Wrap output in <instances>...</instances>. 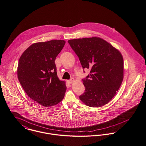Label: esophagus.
<instances>
[{
    "instance_id": "esophagus-1",
    "label": "esophagus",
    "mask_w": 146,
    "mask_h": 146,
    "mask_svg": "<svg viewBox=\"0 0 146 146\" xmlns=\"http://www.w3.org/2000/svg\"><path fill=\"white\" fill-rule=\"evenodd\" d=\"M74 79H71L68 80V82L69 84H72V83L74 82Z\"/></svg>"
}]
</instances>
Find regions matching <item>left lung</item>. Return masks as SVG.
I'll return each instance as SVG.
<instances>
[{
  "instance_id": "8db88e82",
  "label": "left lung",
  "mask_w": 146,
  "mask_h": 146,
  "mask_svg": "<svg viewBox=\"0 0 146 146\" xmlns=\"http://www.w3.org/2000/svg\"><path fill=\"white\" fill-rule=\"evenodd\" d=\"M68 42L79 58L83 69L90 70L82 79L85 90L80 99L90 107L104 106L115 96L123 79L121 54L99 37L74 39Z\"/></svg>"
}]
</instances>
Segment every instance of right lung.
Here are the masks:
<instances>
[{"label":"right lung","mask_w":146,"mask_h":146,"mask_svg":"<svg viewBox=\"0 0 146 146\" xmlns=\"http://www.w3.org/2000/svg\"><path fill=\"white\" fill-rule=\"evenodd\" d=\"M64 40H51L32 44L21 55L18 78L28 96L46 107L62 101L66 90L65 82L60 80L54 60L63 48Z\"/></svg>","instance_id":"1"}]
</instances>
